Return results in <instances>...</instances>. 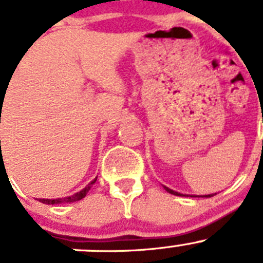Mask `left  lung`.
Here are the masks:
<instances>
[{
  "label": "left lung",
  "mask_w": 263,
  "mask_h": 263,
  "mask_svg": "<svg viewBox=\"0 0 263 263\" xmlns=\"http://www.w3.org/2000/svg\"><path fill=\"white\" fill-rule=\"evenodd\" d=\"M163 188H165L166 191H167L168 193H171V195H175V196H185V195H181V193H179V192H176V191H173V190H170V188L168 187H165V185H163ZM215 193H213V195H203V196H192V197H213V196H214Z\"/></svg>",
  "instance_id": "left-lung-1"
}]
</instances>
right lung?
Segmentation results:
<instances>
[{"mask_svg": "<svg viewBox=\"0 0 263 263\" xmlns=\"http://www.w3.org/2000/svg\"><path fill=\"white\" fill-rule=\"evenodd\" d=\"M6 93V92H5ZM0 101L2 104V100L0 98ZM1 143V141H0ZM96 180H97V178L93 179L92 181H90L89 184H88L87 187L83 188L82 191H79V192H76L75 195L72 196H68V197H65V198H39V201L43 203H48V205H58V203H70V202H76V201H79L82 200V198H84L85 196H87L88 191L92 188L93 184L96 183Z\"/></svg>", "mask_w": 263, "mask_h": 263, "instance_id": "1", "label": "right lung"}]
</instances>
